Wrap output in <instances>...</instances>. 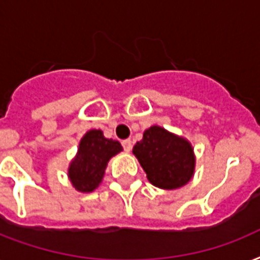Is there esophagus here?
I'll return each instance as SVG.
<instances>
[{
    "instance_id": "34e87169",
    "label": "esophagus",
    "mask_w": 260,
    "mask_h": 260,
    "mask_svg": "<svg viewBox=\"0 0 260 260\" xmlns=\"http://www.w3.org/2000/svg\"><path fill=\"white\" fill-rule=\"evenodd\" d=\"M121 144H122V148H124V151H125V152H129V151L132 150V142H131L129 139L122 140Z\"/></svg>"
}]
</instances>
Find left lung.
Returning a JSON list of instances; mask_svg holds the SVG:
<instances>
[{
    "instance_id": "left-lung-1",
    "label": "left lung",
    "mask_w": 260,
    "mask_h": 260,
    "mask_svg": "<svg viewBox=\"0 0 260 260\" xmlns=\"http://www.w3.org/2000/svg\"><path fill=\"white\" fill-rule=\"evenodd\" d=\"M148 181L160 189H177L190 181L194 171L193 148L160 126H151L134 147Z\"/></svg>"
}]
</instances>
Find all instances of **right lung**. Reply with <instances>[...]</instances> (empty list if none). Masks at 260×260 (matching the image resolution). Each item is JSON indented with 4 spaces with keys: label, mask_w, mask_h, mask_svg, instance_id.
<instances>
[{
    "label": "right lung",
    "mask_w": 260,
    "mask_h": 260,
    "mask_svg": "<svg viewBox=\"0 0 260 260\" xmlns=\"http://www.w3.org/2000/svg\"><path fill=\"white\" fill-rule=\"evenodd\" d=\"M122 151L117 140L104 138L101 131H89L79 143L78 154L71 162L69 177L75 189L93 191L102 181L109 159Z\"/></svg>",
    "instance_id": "obj_1"
}]
</instances>
